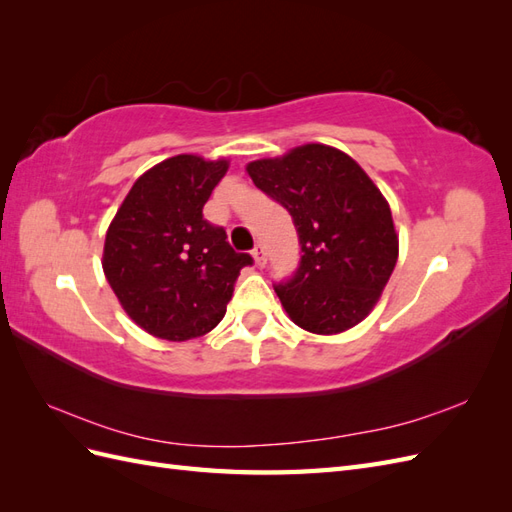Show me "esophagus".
I'll return each mask as SVG.
<instances>
[{"label": "esophagus", "mask_w": 512, "mask_h": 512, "mask_svg": "<svg viewBox=\"0 0 512 512\" xmlns=\"http://www.w3.org/2000/svg\"><path fill=\"white\" fill-rule=\"evenodd\" d=\"M252 256H254L258 267H265V265H267V252H265V245H262V243H258V245L254 247Z\"/></svg>", "instance_id": "obj_1"}]
</instances>
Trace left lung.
<instances>
[{
	"label": "left lung",
	"instance_id": "left-lung-1",
	"mask_svg": "<svg viewBox=\"0 0 512 512\" xmlns=\"http://www.w3.org/2000/svg\"><path fill=\"white\" fill-rule=\"evenodd\" d=\"M247 173L297 228L299 267L273 284L288 316L318 335L352 329L374 309L395 269L399 241L389 203L359 164L329 145L250 162Z\"/></svg>",
	"mask_w": 512,
	"mask_h": 512
}]
</instances>
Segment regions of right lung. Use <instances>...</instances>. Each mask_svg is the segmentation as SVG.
<instances>
[{
    "label": "right lung",
    "mask_w": 512,
    "mask_h": 512,
    "mask_svg": "<svg viewBox=\"0 0 512 512\" xmlns=\"http://www.w3.org/2000/svg\"><path fill=\"white\" fill-rule=\"evenodd\" d=\"M228 162L168 158L136 179L104 241L102 269L147 333L185 342L218 327L250 254L235 252L203 207Z\"/></svg>",
    "instance_id": "add662e5"
}]
</instances>
